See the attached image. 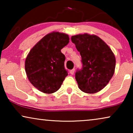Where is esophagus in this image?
<instances>
[{"label":"esophagus","instance_id":"esophagus-1","mask_svg":"<svg viewBox=\"0 0 133 133\" xmlns=\"http://www.w3.org/2000/svg\"><path fill=\"white\" fill-rule=\"evenodd\" d=\"M74 71H75V69H74V68L72 69V70H70L71 74H74Z\"/></svg>","mask_w":133,"mask_h":133}]
</instances>
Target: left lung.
Returning a JSON list of instances; mask_svg holds the SVG:
<instances>
[{"label":"left lung","instance_id":"8db88e82","mask_svg":"<svg viewBox=\"0 0 133 133\" xmlns=\"http://www.w3.org/2000/svg\"><path fill=\"white\" fill-rule=\"evenodd\" d=\"M71 41L80 52L82 69L76 72L78 87L83 92L93 94L107 86L114 75L115 56L97 36L87 33L72 36Z\"/></svg>","mask_w":133,"mask_h":133}]
</instances>
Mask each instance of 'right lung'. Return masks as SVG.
<instances>
[{
    "label": "right lung",
    "instance_id": "right-lung-1",
    "mask_svg": "<svg viewBox=\"0 0 133 133\" xmlns=\"http://www.w3.org/2000/svg\"><path fill=\"white\" fill-rule=\"evenodd\" d=\"M68 34L53 31L45 35L30 51L25 62L27 77L40 91L52 94L61 88L68 72L61 50L68 45Z\"/></svg>",
    "mask_w": 133,
    "mask_h": 133
}]
</instances>
